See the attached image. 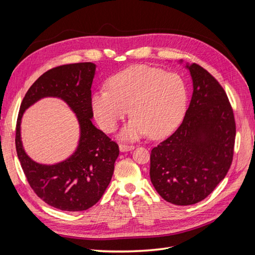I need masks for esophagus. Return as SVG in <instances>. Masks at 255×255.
Masks as SVG:
<instances>
[{"label": "esophagus", "mask_w": 255, "mask_h": 255, "mask_svg": "<svg viewBox=\"0 0 255 255\" xmlns=\"http://www.w3.org/2000/svg\"><path fill=\"white\" fill-rule=\"evenodd\" d=\"M135 148L134 145H128V144H126V143H120L119 144V149L121 152H127V151H130L133 150Z\"/></svg>", "instance_id": "esophagus-1"}]
</instances>
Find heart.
Segmentation results:
<instances>
[{
    "mask_svg": "<svg viewBox=\"0 0 255 255\" xmlns=\"http://www.w3.org/2000/svg\"><path fill=\"white\" fill-rule=\"evenodd\" d=\"M186 87L180 75L158 68L135 65L114 75L109 90L92 96L95 117L107 133L117 128L128 113L132 119L120 138L134 141L145 136L159 138L177 126L186 106Z\"/></svg>",
    "mask_w": 255,
    "mask_h": 255,
    "instance_id": "obj_1",
    "label": "heart"
}]
</instances>
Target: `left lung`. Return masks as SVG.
<instances>
[{
	"label": "left lung",
	"mask_w": 255,
	"mask_h": 255,
	"mask_svg": "<svg viewBox=\"0 0 255 255\" xmlns=\"http://www.w3.org/2000/svg\"><path fill=\"white\" fill-rule=\"evenodd\" d=\"M185 67L194 87L189 107L181 126L150 156L154 188L175 205L202 201L225 179L236 135L233 110L218 81L197 64Z\"/></svg>",
	"instance_id": "8db88e82"
}]
</instances>
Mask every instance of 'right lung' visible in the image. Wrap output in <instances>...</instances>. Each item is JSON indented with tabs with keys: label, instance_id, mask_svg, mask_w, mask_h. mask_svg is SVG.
I'll return each instance as SVG.
<instances>
[{
	"label": "right lung",
	"instance_id": "right-lung-1",
	"mask_svg": "<svg viewBox=\"0 0 255 255\" xmlns=\"http://www.w3.org/2000/svg\"><path fill=\"white\" fill-rule=\"evenodd\" d=\"M96 65H64L43 73L29 87L20 106L16 127V149L29 186L43 201L61 211L80 212L95 205L114 173L119 146L92 125L91 85ZM52 96L65 101L77 115L80 140L71 157L54 165H42L30 159L22 149L20 120L29 106Z\"/></svg>",
	"mask_w": 255,
	"mask_h": 255
}]
</instances>
